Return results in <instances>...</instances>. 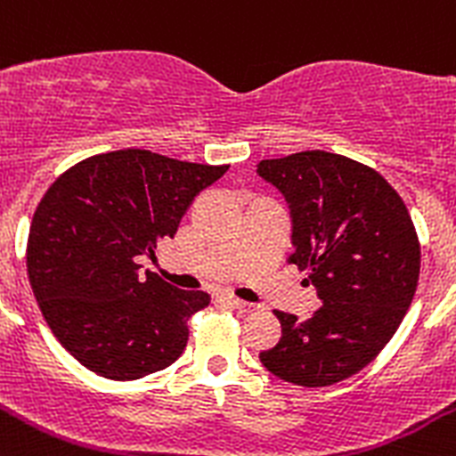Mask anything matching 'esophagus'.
Returning a JSON list of instances; mask_svg holds the SVG:
<instances>
[{
  "label": "esophagus",
  "instance_id": "esophagus-1",
  "mask_svg": "<svg viewBox=\"0 0 456 456\" xmlns=\"http://www.w3.org/2000/svg\"><path fill=\"white\" fill-rule=\"evenodd\" d=\"M224 301H227L232 308L240 310V313H252V310H256V305L254 304H248V301H242V299H236V297H223Z\"/></svg>",
  "mask_w": 456,
  "mask_h": 456
}]
</instances>
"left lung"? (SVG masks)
<instances>
[{
  "mask_svg": "<svg viewBox=\"0 0 456 456\" xmlns=\"http://www.w3.org/2000/svg\"><path fill=\"white\" fill-rule=\"evenodd\" d=\"M258 175L286 195L290 263L322 299L305 322L274 310L281 339L258 357L292 385L346 380L376 360L414 299L420 242L410 211L378 170L335 152L263 159Z\"/></svg>",
  "mask_w": 456,
  "mask_h": 456,
  "instance_id": "1",
  "label": "left lung"
}]
</instances>
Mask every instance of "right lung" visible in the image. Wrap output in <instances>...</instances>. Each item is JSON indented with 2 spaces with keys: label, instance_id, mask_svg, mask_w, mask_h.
<instances>
[{
  "label": "right lung",
  "instance_id": "add662e5",
  "mask_svg": "<svg viewBox=\"0 0 456 456\" xmlns=\"http://www.w3.org/2000/svg\"><path fill=\"white\" fill-rule=\"evenodd\" d=\"M227 168L126 148L78 161L46 189L28 229V281L51 333L89 371L137 380L182 355L189 319L211 297L143 276L137 258L175 236Z\"/></svg>",
  "mask_w": 456,
  "mask_h": 456
}]
</instances>
